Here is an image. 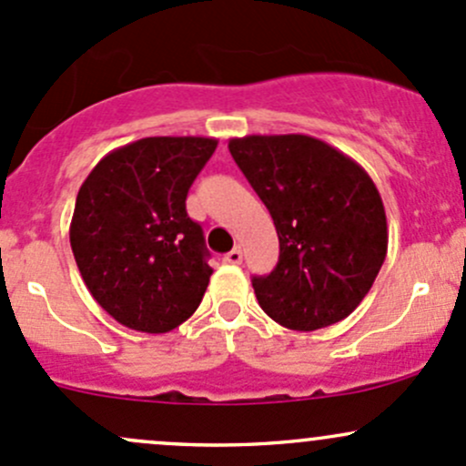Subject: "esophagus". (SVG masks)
I'll return each instance as SVG.
<instances>
[{
	"mask_svg": "<svg viewBox=\"0 0 466 466\" xmlns=\"http://www.w3.org/2000/svg\"><path fill=\"white\" fill-rule=\"evenodd\" d=\"M225 263H232V265H238L243 260V252H241V248H234L232 252H228L225 254Z\"/></svg>",
	"mask_w": 466,
	"mask_h": 466,
	"instance_id": "esophagus-1",
	"label": "esophagus"
}]
</instances>
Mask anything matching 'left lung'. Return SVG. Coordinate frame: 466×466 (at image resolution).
<instances>
[{
	"instance_id": "left-lung-1",
	"label": "left lung",
	"mask_w": 466,
	"mask_h": 466,
	"mask_svg": "<svg viewBox=\"0 0 466 466\" xmlns=\"http://www.w3.org/2000/svg\"><path fill=\"white\" fill-rule=\"evenodd\" d=\"M228 147L279 234V263L252 279L260 308L296 331L347 319L387 257L385 206L371 177L308 135H249Z\"/></svg>"
}]
</instances>
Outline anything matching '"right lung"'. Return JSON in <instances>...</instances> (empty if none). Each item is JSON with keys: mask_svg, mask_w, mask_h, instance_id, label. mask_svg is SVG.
<instances>
[{"mask_svg": "<svg viewBox=\"0 0 466 466\" xmlns=\"http://www.w3.org/2000/svg\"><path fill=\"white\" fill-rule=\"evenodd\" d=\"M217 143L146 137L106 155L81 183L70 248L92 299L116 323L166 334L201 305L212 268L186 198Z\"/></svg>", "mask_w": 466, "mask_h": 466, "instance_id": "1", "label": "right lung"}]
</instances>
